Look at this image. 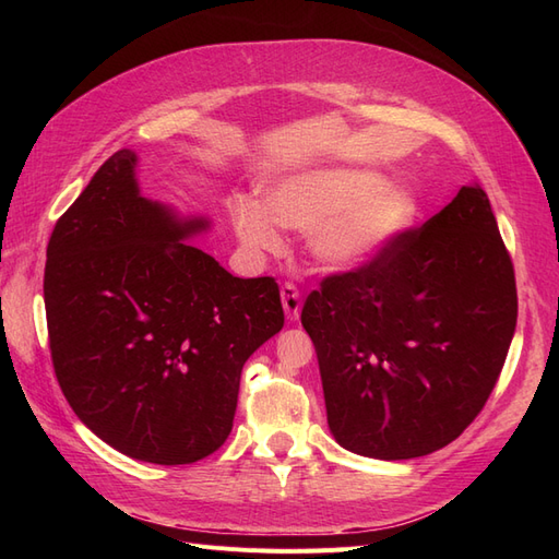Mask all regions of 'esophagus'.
<instances>
[{
	"mask_svg": "<svg viewBox=\"0 0 559 559\" xmlns=\"http://www.w3.org/2000/svg\"><path fill=\"white\" fill-rule=\"evenodd\" d=\"M280 296H282V308H284L286 319L296 321V319H298V314H300V306H302L300 292L296 289V286H294L292 282H284V284H282V289H280Z\"/></svg>",
	"mask_w": 559,
	"mask_h": 559,
	"instance_id": "1",
	"label": "esophagus"
}]
</instances>
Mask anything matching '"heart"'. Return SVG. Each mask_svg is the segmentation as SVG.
<instances>
[{"label": "heart", "mask_w": 559, "mask_h": 559, "mask_svg": "<svg viewBox=\"0 0 559 559\" xmlns=\"http://www.w3.org/2000/svg\"><path fill=\"white\" fill-rule=\"evenodd\" d=\"M261 202L240 200L233 224L253 253H280L284 228L310 230L312 257L326 267L349 270L378 259L417 218V198L373 173L308 170L275 183Z\"/></svg>", "instance_id": "obj_1"}]
</instances>
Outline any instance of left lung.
Returning <instances> with one entry per match:
<instances>
[{
  "label": "left lung",
  "instance_id": "8db88e82",
  "mask_svg": "<svg viewBox=\"0 0 559 559\" xmlns=\"http://www.w3.org/2000/svg\"><path fill=\"white\" fill-rule=\"evenodd\" d=\"M300 321L345 450L394 462L452 443L492 394L518 321L487 193L462 186L378 259L321 280Z\"/></svg>",
  "mask_w": 559,
  "mask_h": 559
}]
</instances>
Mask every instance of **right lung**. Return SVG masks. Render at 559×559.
Wrapping results in <instances>:
<instances>
[{"label": "right lung", "instance_id": "obj_1", "mask_svg": "<svg viewBox=\"0 0 559 559\" xmlns=\"http://www.w3.org/2000/svg\"><path fill=\"white\" fill-rule=\"evenodd\" d=\"M134 167V151H116L50 235V359L76 417L114 450L193 464L226 443L242 366L284 326L280 286L183 242L210 222L142 198Z\"/></svg>", "mask_w": 559, "mask_h": 559}]
</instances>
